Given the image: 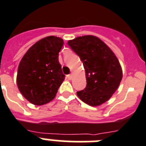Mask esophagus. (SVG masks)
<instances>
[{
	"label": "esophagus",
	"mask_w": 146,
	"mask_h": 146,
	"mask_svg": "<svg viewBox=\"0 0 146 146\" xmlns=\"http://www.w3.org/2000/svg\"><path fill=\"white\" fill-rule=\"evenodd\" d=\"M68 78L69 80H71L73 78V74H70V75H68Z\"/></svg>",
	"instance_id": "1"
}]
</instances>
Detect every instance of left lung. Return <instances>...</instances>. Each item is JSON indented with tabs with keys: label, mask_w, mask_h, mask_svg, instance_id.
<instances>
[{
	"label": "left lung",
	"mask_w": 146,
	"mask_h": 146,
	"mask_svg": "<svg viewBox=\"0 0 146 146\" xmlns=\"http://www.w3.org/2000/svg\"><path fill=\"white\" fill-rule=\"evenodd\" d=\"M78 55L85 69L86 88L77 95L86 104L99 106L115 93L123 77L115 54L104 42L94 35L79 36L68 41Z\"/></svg>",
	"instance_id": "1"
}]
</instances>
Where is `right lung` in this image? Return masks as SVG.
Returning a JSON list of instances; mask_svg holds the SVG:
<instances>
[{"instance_id": "1", "label": "right lung", "mask_w": 146, "mask_h": 146, "mask_svg": "<svg viewBox=\"0 0 146 146\" xmlns=\"http://www.w3.org/2000/svg\"><path fill=\"white\" fill-rule=\"evenodd\" d=\"M63 44L61 38L47 36L33 44L21 60L17 84L21 94L32 104L43 106L51 102L65 80L58 60Z\"/></svg>"}]
</instances>
